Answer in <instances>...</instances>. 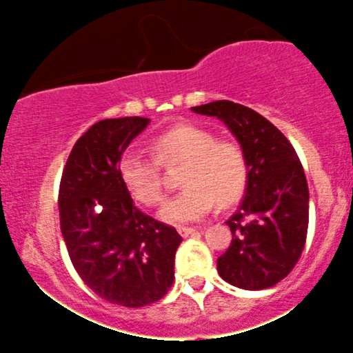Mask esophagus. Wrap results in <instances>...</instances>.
<instances>
[{"instance_id": "34e87169", "label": "esophagus", "mask_w": 353, "mask_h": 353, "mask_svg": "<svg viewBox=\"0 0 353 353\" xmlns=\"http://www.w3.org/2000/svg\"><path fill=\"white\" fill-rule=\"evenodd\" d=\"M177 230H179V234L182 237H189L190 234L196 232V228H179Z\"/></svg>"}]
</instances>
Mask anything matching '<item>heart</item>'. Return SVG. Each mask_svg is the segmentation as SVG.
I'll use <instances>...</instances> for the list:
<instances>
[{
  "label": "heart",
  "instance_id": "1",
  "mask_svg": "<svg viewBox=\"0 0 353 353\" xmlns=\"http://www.w3.org/2000/svg\"><path fill=\"white\" fill-rule=\"evenodd\" d=\"M155 157L128 151L119 161V176L136 201L156 205L164 197L161 164L184 163L181 184L185 185L161 208V221L188 224L205 217L214 202L229 205L242 196L247 182V159L234 141H217L209 129L179 124L156 137Z\"/></svg>",
  "mask_w": 353,
  "mask_h": 353
}]
</instances>
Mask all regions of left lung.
Returning <instances> with one entry per match:
<instances>
[{"label": "left lung", "instance_id": "8db88e82", "mask_svg": "<svg viewBox=\"0 0 353 353\" xmlns=\"http://www.w3.org/2000/svg\"><path fill=\"white\" fill-rule=\"evenodd\" d=\"M190 109L228 125L247 159L245 196L225 222L232 242L217 259V272L239 289L272 287L297 264L309 228V185L297 152L270 121L242 104Z\"/></svg>", "mask_w": 353, "mask_h": 353}]
</instances>
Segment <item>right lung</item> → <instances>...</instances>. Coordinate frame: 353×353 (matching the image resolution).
<instances>
[{
	"label": "right lung",
	"instance_id": "obj_1",
	"mask_svg": "<svg viewBox=\"0 0 353 353\" xmlns=\"http://www.w3.org/2000/svg\"><path fill=\"white\" fill-rule=\"evenodd\" d=\"M148 117L104 119L76 141L59 184L61 234L76 272L104 301L144 307L168 294L177 230L141 212L119 161Z\"/></svg>",
	"mask_w": 353,
	"mask_h": 353
}]
</instances>
